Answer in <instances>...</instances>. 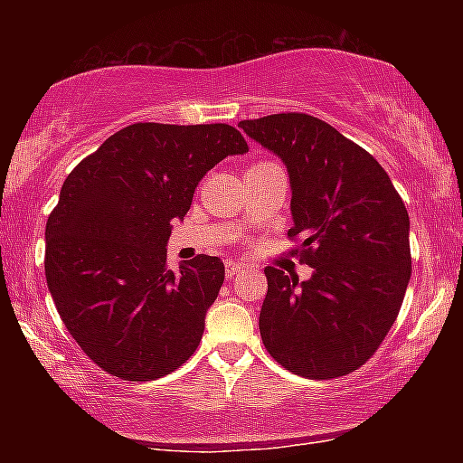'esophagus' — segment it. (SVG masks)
<instances>
[{
	"label": "esophagus",
	"mask_w": 463,
	"mask_h": 463,
	"mask_svg": "<svg viewBox=\"0 0 463 463\" xmlns=\"http://www.w3.org/2000/svg\"><path fill=\"white\" fill-rule=\"evenodd\" d=\"M244 268H246L244 263H238V261H227V263H225V276H227V278L236 276V274H240V271H244Z\"/></svg>",
	"instance_id": "esophagus-1"
}]
</instances>
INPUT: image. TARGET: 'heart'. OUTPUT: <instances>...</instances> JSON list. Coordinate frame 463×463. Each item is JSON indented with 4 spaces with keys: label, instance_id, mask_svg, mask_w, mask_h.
I'll use <instances>...</instances> for the list:
<instances>
[{
    "label": "heart",
    "instance_id": "obj_1",
    "mask_svg": "<svg viewBox=\"0 0 463 463\" xmlns=\"http://www.w3.org/2000/svg\"><path fill=\"white\" fill-rule=\"evenodd\" d=\"M261 164H269V162H261ZM255 166H259V164H255Z\"/></svg>",
    "mask_w": 463,
    "mask_h": 463
}]
</instances>
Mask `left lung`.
Wrapping results in <instances>:
<instances>
[{
	"instance_id": "8db88e82",
	"label": "left lung",
	"mask_w": 463,
	"mask_h": 463,
	"mask_svg": "<svg viewBox=\"0 0 463 463\" xmlns=\"http://www.w3.org/2000/svg\"><path fill=\"white\" fill-rule=\"evenodd\" d=\"M240 128L287 166L288 236L312 268L303 282L265 268V350L295 375H347L375 354L407 293V208L375 157L318 118L276 113Z\"/></svg>"
}]
</instances>
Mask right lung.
I'll list each match as a JSON object with an SVG mask.
<instances>
[{
  "label": "right lung",
  "instance_id": "obj_1",
  "mask_svg": "<svg viewBox=\"0 0 463 463\" xmlns=\"http://www.w3.org/2000/svg\"><path fill=\"white\" fill-rule=\"evenodd\" d=\"M227 124H132L71 170L46 223V280L67 331L100 369L151 382L185 363L225 280L219 257L166 268L173 221L227 156Z\"/></svg>",
  "mask_w": 463,
  "mask_h": 463
}]
</instances>
